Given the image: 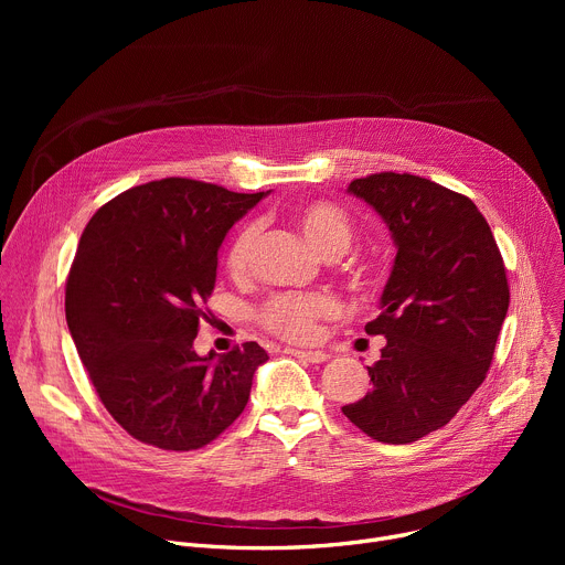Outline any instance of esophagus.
Segmentation results:
<instances>
[{
	"mask_svg": "<svg viewBox=\"0 0 565 565\" xmlns=\"http://www.w3.org/2000/svg\"><path fill=\"white\" fill-rule=\"evenodd\" d=\"M290 355L299 358V360H306V362H312V364H321L329 360V353L324 351H301V349H288Z\"/></svg>",
	"mask_w": 565,
	"mask_h": 565,
	"instance_id": "obj_1",
	"label": "esophagus"
}]
</instances>
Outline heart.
I'll return each mask as SVG.
<instances>
[{"label":"heart","instance_id":"obj_1","mask_svg":"<svg viewBox=\"0 0 565 565\" xmlns=\"http://www.w3.org/2000/svg\"><path fill=\"white\" fill-rule=\"evenodd\" d=\"M297 223L310 244L324 257H342L355 238V225L351 216L335 203L310 201L297 210ZM259 234V223H248L236 232L225 255L227 270L244 275L250 266L253 248ZM338 315V301L321 292H279L273 295L259 310V321L270 333L290 340L306 342L315 335L317 321Z\"/></svg>","mask_w":565,"mask_h":565}]
</instances>
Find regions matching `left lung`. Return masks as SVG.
Wrapping results in <instances>:
<instances>
[{
  "mask_svg": "<svg viewBox=\"0 0 565 565\" xmlns=\"http://www.w3.org/2000/svg\"><path fill=\"white\" fill-rule=\"evenodd\" d=\"M388 225L395 262L369 335L386 347L369 369L371 391L342 407L366 436L407 445L445 427L482 384L510 306L497 238L465 194L414 174L355 179Z\"/></svg>",
  "mask_w": 565,
  "mask_h": 565,
  "instance_id": "8db88e82",
  "label": "left lung"
}]
</instances>
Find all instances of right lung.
Masks as SVG:
<instances>
[{
    "instance_id": "obj_1",
    "label": "right lung",
    "mask_w": 565,
    "mask_h": 565,
    "mask_svg": "<svg viewBox=\"0 0 565 565\" xmlns=\"http://www.w3.org/2000/svg\"><path fill=\"white\" fill-rule=\"evenodd\" d=\"M266 194L194 179L131 188L87 223L66 277V324L111 418L166 451L201 449L246 409L268 353L205 358L194 338L227 230Z\"/></svg>"
}]
</instances>
